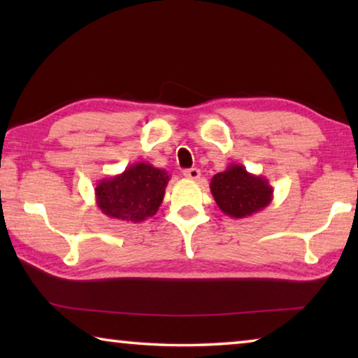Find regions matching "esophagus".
I'll return each instance as SVG.
<instances>
[{"instance_id": "34e87169", "label": "esophagus", "mask_w": 358, "mask_h": 358, "mask_svg": "<svg viewBox=\"0 0 358 358\" xmlns=\"http://www.w3.org/2000/svg\"><path fill=\"white\" fill-rule=\"evenodd\" d=\"M183 175L187 180H199V177H201V171H199V169H196V167L186 169V171H183Z\"/></svg>"}]
</instances>
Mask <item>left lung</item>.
<instances>
[{
    "instance_id": "obj_1",
    "label": "left lung",
    "mask_w": 358,
    "mask_h": 358,
    "mask_svg": "<svg viewBox=\"0 0 358 358\" xmlns=\"http://www.w3.org/2000/svg\"><path fill=\"white\" fill-rule=\"evenodd\" d=\"M210 191L224 215L235 220L252 216L273 201V187L262 175H254L241 164H229L211 178Z\"/></svg>"
}]
</instances>
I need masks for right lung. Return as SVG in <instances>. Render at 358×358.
I'll return each mask as SVG.
<instances>
[{
  "label": "right lung",
  "instance_id": "1",
  "mask_svg": "<svg viewBox=\"0 0 358 358\" xmlns=\"http://www.w3.org/2000/svg\"><path fill=\"white\" fill-rule=\"evenodd\" d=\"M169 180L171 177L162 169L148 162H136L124 172L96 183V205L112 220L142 222L159 210Z\"/></svg>",
  "mask_w": 358,
  "mask_h": 358
}]
</instances>
